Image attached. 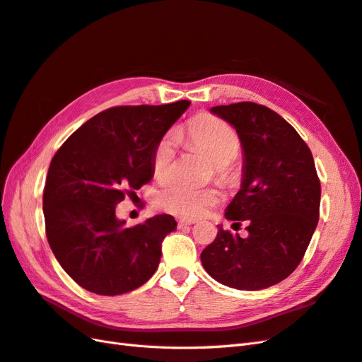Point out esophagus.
<instances>
[{
  "label": "esophagus",
  "instance_id": "1",
  "mask_svg": "<svg viewBox=\"0 0 362 362\" xmlns=\"http://www.w3.org/2000/svg\"><path fill=\"white\" fill-rule=\"evenodd\" d=\"M194 223H195L194 220H188V218H179V220H177V226H179V227L191 226V224H194Z\"/></svg>",
  "mask_w": 362,
  "mask_h": 362
}]
</instances>
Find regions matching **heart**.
<instances>
[{"label":"heart","mask_w":362,"mask_h":362,"mask_svg":"<svg viewBox=\"0 0 362 362\" xmlns=\"http://www.w3.org/2000/svg\"><path fill=\"white\" fill-rule=\"evenodd\" d=\"M192 144L200 148L215 165L220 174H226L227 163L238 156L241 142L232 126L220 118L202 115L194 118L187 127ZM151 171L158 180H167L174 171V136L165 135L153 150ZM221 200V194L212 187L174 180L158 192L156 203L160 209L171 214L197 218Z\"/></svg>","instance_id":"b5f03b06"}]
</instances>
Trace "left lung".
<instances>
[{"mask_svg":"<svg viewBox=\"0 0 362 362\" xmlns=\"http://www.w3.org/2000/svg\"><path fill=\"white\" fill-rule=\"evenodd\" d=\"M238 133L244 167L241 189L226 218L247 223V238L223 230L202 252L216 282L243 291L273 286L303 259L318 223L322 187L313 153L290 122L252 101L215 106Z\"/></svg>","mask_w":362,"mask_h":362,"instance_id":"1","label":"left lung"}]
</instances>
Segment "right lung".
<instances>
[{
	"label": "right lung",
	"mask_w": 362,
	"mask_h": 362,
	"mask_svg": "<svg viewBox=\"0 0 362 362\" xmlns=\"http://www.w3.org/2000/svg\"><path fill=\"white\" fill-rule=\"evenodd\" d=\"M191 105L117 106L77 129L51 159L44 189L48 244L62 268L85 290L118 296L156 272L171 215L127 227L115 208L151 180L156 144Z\"/></svg>",
	"instance_id": "right-lung-1"
}]
</instances>
